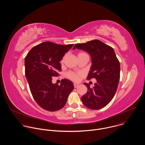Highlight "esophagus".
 Masks as SVG:
<instances>
[{"label":"esophagus","instance_id":"esophagus-1","mask_svg":"<svg viewBox=\"0 0 145 145\" xmlns=\"http://www.w3.org/2000/svg\"><path fill=\"white\" fill-rule=\"evenodd\" d=\"M73 85H74V88H77V87L79 86V84H77V83H74Z\"/></svg>","mask_w":145,"mask_h":145}]
</instances>
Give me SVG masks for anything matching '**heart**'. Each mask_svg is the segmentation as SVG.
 Listing matches in <instances>:
<instances>
[{
  "instance_id": "1",
  "label": "heart",
  "mask_w": 145,
  "mask_h": 145,
  "mask_svg": "<svg viewBox=\"0 0 145 145\" xmlns=\"http://www.w3.org/2000/svg\"><path fill=\"white\" fill-rule=\"evenodd\" d=\"M82 54H85V53H80L78 54V55ZM67 76L68 78H69L71 80H74V81H78V78H79V74H78L74 73V72H69L67 73Z\"/></svg>"
}]
</instances>
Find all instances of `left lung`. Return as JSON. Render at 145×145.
Segmentation results:
<instances>
[{"mask_svg":"<svg viewBox=\"0 0 145 145\" xmlns=\"http://www.w3.org/2000/svg\"><path fill=\"white\" fill-rule=\"evenodd\" d=\"M76 49L87 52L91 58L92 65L87 79L95 78L97 82L91 88L87 87V93L81 97L85 106L92 110H98L106 106L114 97L120 79V63L114 49L98 40L77 44Z\"/></svg>","mask_w":145,"mask_h":145,"instance_id":"1","label":"left lung"}]
</instances>
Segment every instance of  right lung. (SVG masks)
<instances>
[{
  "mask_svg": "<svg viewBox=\"0 0 145 145\" xmlns=\"http://www.w3.org/2000/svg\"><path fill=\"white\" fill-rule=\"evenodd\" d=\"M73 44L59 45L45 41L33 47L25 59V75L32 95L37 104L45 110L55 112L65 105L74 89L73 83L65 78L60 85L52 83L58 76L60 61Z\"/></svg>",
  "mask_w": 145,
  "mask_h": 145,
  "instance_id": "obj_1",
  "label": "right lung"
}]
</instances>
